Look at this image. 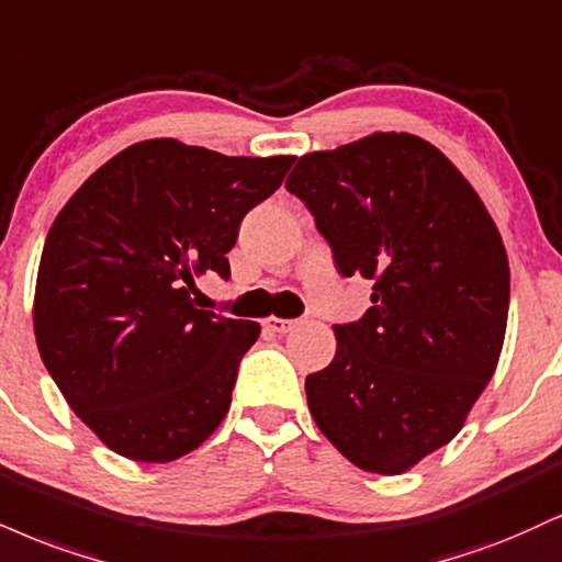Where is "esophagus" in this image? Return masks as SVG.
Masks as SVG:
<instances>
[{
  "mask_svg": "<svg viewBox=\"0 0 562 562\" xmlns=\"http://www.w3.org/2000/svg\"><path fill=\"white\" fill-rule=\"evenodd\" d=\"M263 327H267L269 333H274V335H285L295 327V322L293 319H280V316H269V319L263 322Z\"/></svg>",
  "mask_w": 562,
  "mask_h": 562,
  "instance_id": "obj_1",
  "label": "esophagus"
}]
</instances>
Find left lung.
<instances>
[{"label":"left lung","instance_id":"1","mask_svg":"<svg viewBox=\"0 0 562 562\" xmlns=\"http://www.w3.org/2000/svg\"><path fill=\"white\" fill-rule=\"evenodd\" d=\"M346 277L374 285L335 324L311 416L350 463L395 476L448 445L497 367L510 303L503 238L469 180L411 133H374L299 159L285 182Z\"/></svg>","mask_w":562,"mask_h":562}]
</instances>
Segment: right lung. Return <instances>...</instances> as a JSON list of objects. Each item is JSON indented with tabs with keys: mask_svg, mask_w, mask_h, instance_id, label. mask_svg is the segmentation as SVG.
Returning <instances> with one entry per match:
<instances>
[{
	"mask_svg": "<svg viewBox=\"0 0 562 562\" xmlns=\"http://www.w3.org/2000/svg\"><path fill=\"white\" fill-rule=\"evenodd\" d=\"M295 157H225L140 140L88 178L46 235L36 346L80 422L106 448L167 463L225 418L261 327L195 308V277H229L243 216Z\"/></svg>",
	"mask_w": 562,
	"mask_h": 562,
	"instance_id": "right-lung-1",
	"label": "right lung"
}]
</instances>
